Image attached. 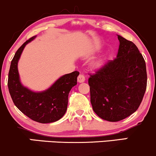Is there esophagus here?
<instances>
[{
    "label": "esophagus",
    "instance_id": "obj_1",
    "mask_svg": "<svg viewBox=\"0 0 156 156\" xmlns=\"http://www.w3.org/2000/svg\"><path fill=\"white\" fill-rule=\"evenodd\" d=\"M85 76H84L82 74H80V75H79L77 77V81L80 82V83H82V82H85Z\"/></svg>",
    "mask_w": 156,
    "mask_h": 156
}]
</instances>
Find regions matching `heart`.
<instances>
[{
  "instance_id": "b5f03b06",
  "label": "heart",
  "mask_w": 156,
  "mask_h": 156,
  "mask_svg": "<svg viewBox=\"0 0 156 156\" xmlns=\"http://www.w3.org/2000/svg\"><path fill=\"white\" fill-rule=\"evenodd\" d=\"M95 66H100V63H97L96 64H95Z\"/></svg>"
}]
</instances>
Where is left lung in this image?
Instances as JSON below:
<instances>
[{
    "label": "left lung",
    "mask_w": 156,
    "mask_h": 156,
    "mask_svg": "<svg viewBox=\"0 0 156 156\" xmlns=\"http://www.w3.org/2000/svg\"><path fill=\"white\" fill-rule=\"evenodd\" d=\"M118 38L116 58L106 62L88 79L93 111L110 122L120 121L135 112L147 87L143 56L132 41L119 35Z\"/></svg>",
    "instance_id": "left-lung-1"
}]
</instances>
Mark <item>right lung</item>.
<instances>
[{"instance_id": "obj_1", "label": "right lung", "mask_w": 156, "mask_h": 156, "mask_svg": "<svg viewBox=\"0 0 156 156\" xmlns=\"http://www.w3.org/2000/svg\"><path fill=\"white\" fill-rule=\"evenodd\" d=\"M36 38H29L17 49L12 60L9 72L8 87L14 105L34 121L49 123L60 120L65 115L71 89L76 85L80 73L73 71L58 79L49 89L34 92L22 85L17 63L25 45Z\"/></svg>"}]
</instances>
